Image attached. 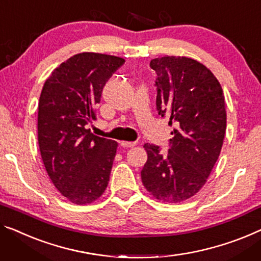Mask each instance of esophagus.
Listing matches in <instances>:
<instances>
[{"label": "esophagus", "instance_id": "obj_1", "mask_svg": "<svg viewBox=\"0 0 261 261\" xmlns=\"http://www.w3.org/2000/svg\"><path fill=\"white\" fill-rule=\"evenodd\" d=\"M120 145H122V147H125V149H129V147H134L136 145V142H122Z\"/></svg>", "mask_w": 261, "mask_h": 261}]
</instances>
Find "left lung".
Here are the masks:
<instances>
[{
    "label": "left lung",
    "mask_w": 261,
    "mask_h": 261,
    "mask_svg": "<svg viewBox=\"0 0 261 261\" xmlns=\"http://www.w3.org/2000/svg\"><path fill=\"white\" fill-rule=\"evenodd\" d=\"M158 115L174 129L168 152L145 144L141 171L145 189L166 203H180L203 188L220 154L226 111L223 89L210 70L188 57L153 58Z\"/></svg>",
    "instance_id": "left-lung-1"
}]
</instances>
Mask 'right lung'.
<instances>
[{
	"instance_id": "1",
	"label": "right lung",
	"mask_w": 261,
	"mask_h": 261,
	"mask_svg": "<svg viewBox=\"0 0 261 261\" xmlns=\"http://www.w3.org/2000/svg\"><path fill=\"white\" fill-rule=\"evenodd\" d=\"M125 63L120 57L82 53L45 81L38 102V145L50 179L75 204H89L106 191L117 143L87 129L96 119L104 85Z\"/></svg>"
}]
</instances>
